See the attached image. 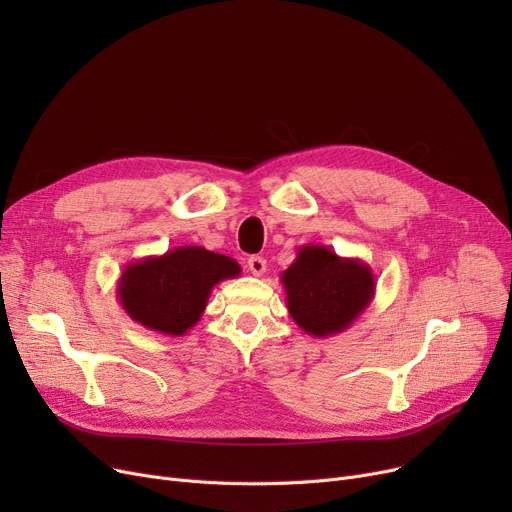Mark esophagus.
Listing matches in <instances>:
<instances>
[{
	"mask_svg": "<svg viewBox=\"0 0 512 512\" xmlns=\"http://www.w3.org/2000/svg\"><path fill=\"white\" fill-rule=\"evenodd\" d=\"M247 267H249V272H251L253 276H263V274H265V270H267L265 259H263V257H259V255H253V257H249V261H247Z\"/></svg>",
	"mask_w": 512,
	"mask_h": 512,
	"instance_id": "34e87169",
	"label": "esophagus"
}]
</instances>
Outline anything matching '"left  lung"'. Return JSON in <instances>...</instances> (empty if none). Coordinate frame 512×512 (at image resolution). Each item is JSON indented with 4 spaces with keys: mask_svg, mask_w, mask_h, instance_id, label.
<instances>
[{
    "mask_svg": "<svg viewBox=\"0 0 512 512\" xmlns=\"http://www.w3.org/2000/svg\"><path fill=\"white\" fill-rule=\"evenodd\" d=\"M280 282L294 324L315 338L351 328L375 294V276L367 263L340 257L324 245L299 247Z\"/></svg>",
    "mask_w": 512,
    "mask_h": 512,
    "instance_id": "8db88e82",
    "label": "left lung"
}]
</instances>
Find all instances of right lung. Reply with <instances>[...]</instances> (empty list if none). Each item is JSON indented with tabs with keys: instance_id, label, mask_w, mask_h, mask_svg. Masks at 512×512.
<instances>
[{
	"instance_id": "1",
	"label": "right lung",
	"mask_w": 512,
	"mask_h": 512,
	"mask_svg": "<svg viewBox=\"0 0 512 512\" xmlns=\"http://www.w3.org/2000/svg\"><path fill=\"white\" fill-rule=\"evenodd\" d=\"M240 265L205 247H176L130 261L118 278V301L147 330L184 336L201 319L211 290L240 276Z\"/></svg>"
}]
</instances>
